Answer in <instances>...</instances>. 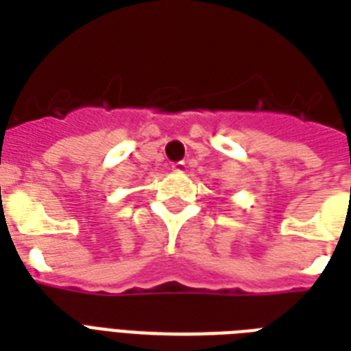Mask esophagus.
<instances>
[{
	"mask_svg": "<svg viewBox=\"0 0 351 351\" xmlns=\"http://www.w3.org/2000/svg\"><path fill=\"white\" fill-rule=\"evenodd\" d=\"M171 169L175 171V173H186L187 165L186 162H175V164L171 165Z\"/></svg>",
	"mask_w": 351,
	"mask_h": 351,
	"instance_id": "1",
	"label": "esophagus"
}]
</instances>
